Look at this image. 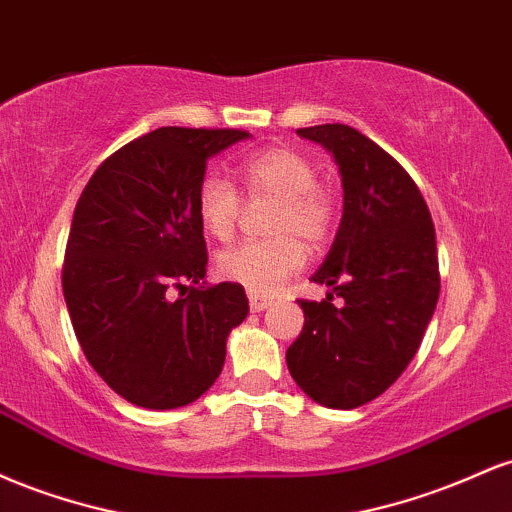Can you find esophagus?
<instances>
[{
	"label": "esophagus",
	"instance_id": "obj_1",
	"mask_svg": "<svg viewBox=\"0 0 512 512\" xmlns=\"http://www.w3.org/2000/svg\"><path fill=\"white\" fill-rule=\"evenodd\" d=\"M250 310L252 313H262L264 308H269L272 305V298L269 296H262V293H250Z\"/></svg>",
	"mask_w": 512,
	"mask_h": 512
}]
</instances>
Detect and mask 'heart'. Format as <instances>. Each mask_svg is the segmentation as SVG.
Listing matches in <instances>:
<instances>
[{
	"label": "heart",
	"instance_id": "1",
	"mask_svg": "<svg viewBox=\"0 0 512 512\" xmlns=\"http://www.w3.org/2000/svg\"><path fill=\"white\" fill-rule=\"evenodd\" d=\"M240 180L250 199H276L269 219L274 238L245 240L223 250L216 269L223 279L245 286L252 293H272L289 276L301 272L308 250L305 243L320 245L334 221V202L317 187V170L298 151L276 146L250 156L240 166ZM195 209L204 231L216 240L236 233L240 197L236 187L219 175H207L197 187Z\"/></svg>",
	"mask_w": 512,
	"mask_h": 512
}]
</instances>
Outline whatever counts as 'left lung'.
<instances>
[{"label":"left lung","instance_id":"1","mask_svg":"<svg viewBox=\"0 0 512 512\" xmlns=\"http://www.w3.org/2000/svg\"><path fill=\"white\" fill-rule=\"evenodd\" d=\"M296 132L332 154L344 207L313 274L330 291L320 303L298 301L305 322L286 366L313 402L356 409L383 395L419 351L440 293L436 228L407 170L358 129L334 122Z\"/></svg>","mask_w":512,"mask_h":512}]
</instances>
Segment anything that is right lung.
<instances>
[{"label":"right lung","instance_id":"add662e5","mask_svg":"<svg viewBox=\"0 0 512 512\" xmlns=\"http://www.w3.org/2000/svg\"><path fill=\"white\" fill-rule=\"evenodd\" d=\"M248 137L154 129L105 158L76 204L64 301L88 363L137 407L178 409L202 397L221 375L228 334L248 317L243 286H204L195 209L209 158Z\"/></svg>","mask_w":512,"mask_h":512}]
</instances>
